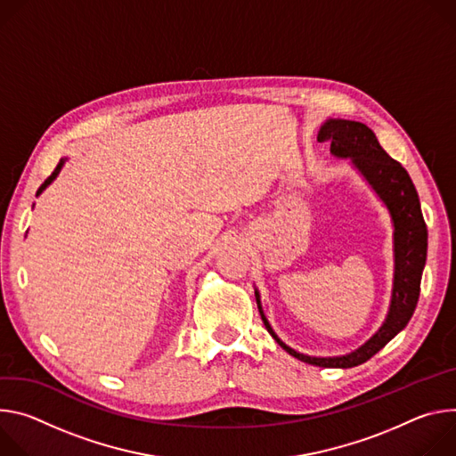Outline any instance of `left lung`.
<instances>
[{"label":"left lung","mask_w":456,"mask_h":456,"mask_svg":"<svg viewBox=\"0 0 456 456\" xmlns=\"http://www.w3.org/2000/svg\"><path fill=\"white\" fill-rule=\"evenodd\" d=\"M319 141H330V151L335 158L351 159L361 175L370 183L375 193L387 207L395 232V273L389 312L379 331L359 349L342 357H310L286 346L272 330L261 308V297L256 289L257 308L268 333L291 357L319 368H353L370 361L398 331L408 326L417 308L420 281L428 256V228L420 210L415 184L398 161L391 159L380 146L371 128L359 121L328 119L319 130Z\"/></svg>","instance_id":"left-lung-1"}]
</instances>
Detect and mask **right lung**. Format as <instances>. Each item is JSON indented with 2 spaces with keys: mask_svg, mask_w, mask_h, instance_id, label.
<instances>
[{
  "mask_svg": "<svg viewBox=\"0 0 456 456\" xmlns=\"http://www.w3.org/2000/svg\"><path fill=\"white\" fill-rule=\"evenodd\" d=\"M63 163H65V159H61V161H60V163H58V167H56V170H54V172H53V175H50V177H48V179H46V181H45V183H43V184H41V186H39V190H37V193H41V191H43V190H45V188H46V186H48V184H50V183H53V181H54V179H56V177H58V174H60V172H61V167H63Z\"/></svg>",
  "mask_w": 456,
  "mask_h": 456,
  "instance_id": "1",
  "label": "right lung"
}]
</instances>
